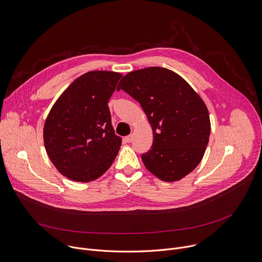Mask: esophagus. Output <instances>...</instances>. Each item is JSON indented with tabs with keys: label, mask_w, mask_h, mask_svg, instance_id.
Segmentation results:
<instances>
[{
	"label": "esophagus",
	"mask_w": 262,
	"mask_h": 262,
	"mask_svg": "<svg viewBox=\"0 0 262 262\" xmlns=\"http://www.w3.org/2000/svg\"><path fill=\"white\" fill-rule=\"evenodd\" d=\"M132 140H133V135H129V136L124 137V141H125V142H127V143L132 142Z\"/></svg>",
	"instance_id": "esophagus-1"
}]
</instances>
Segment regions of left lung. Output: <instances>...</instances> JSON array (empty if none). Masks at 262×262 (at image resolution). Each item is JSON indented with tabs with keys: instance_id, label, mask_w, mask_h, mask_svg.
I'll list each match as a JSON object with an SVG mask.
<instances>
[{
	"instance_id": "1",
	"label": "left lung",
	"mask_w": 262,
	"mask_h": 262,
	"mask_svg": "<svg viewBox=\"0 0 262 262\" xmlns=\"http://www.w3.org/2000/svg\"><path fill=\"white\" fill-rule=\"evenodd\" d=\"M142 106L154 143L142 161L163 181L180 180L201 162L210 135L208 110L198 93L174 71L163 67L134 70L118 84Z\"/></svg>"
}]
</instances>
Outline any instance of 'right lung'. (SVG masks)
I'll use <instances>...</instances> for the list:
<instances>
[{
	"label": "right lung",
	"mask_w": 262,
	"mask_h": 262,
	"mask_svg": "<svg viewBox=\"0 0 262 262\" xmlns=\"http://www.w3.org/2000/svg\"><path fill=\"white\" fill-rule=\"evenodd\" d=\"M121 73L89 71L74 80L52 106L43 126L47 154L57 170L78 182L100 177L113 164L121 138L107 101Z\"/></svg>",
	"instance_id": "1"
}]
</instances>
